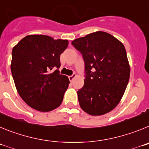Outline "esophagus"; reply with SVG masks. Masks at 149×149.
<instances>
[{
    "mask_svg": "<svg viewBox=\"0 0 149 149\" xmlns=\"http://www.w3.org/2000/svg\"><path fill=\"white\" fill-rule=\"evenodd\" d=\"M76 75L75 74V73H73V74H72L71 76H68V78H69V80H70V81H73V79H74V78L76 77Z\"/></svg>",
    "mask_w": 149,
    "mask_h": 149,
    "instance_id": "1",
    "label": "esophagus"
}]
</instances>
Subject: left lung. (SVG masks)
Masks as SVG:
<instances>
[{"label": "left lung", "mask_w": 149, "mask_h": 149, "mask_svg": "<svg viewBox=\"0 0 149 149\" xmlns=\"http://www.w3.org/2000/svg\"><path fill=\"white\" fill-rule=\"evenodd\" d=\"M71 44L84 62V86L77 91L80 107L93 116L108 113L120 102L129 80L124 45L102 31L76 38Z\"/></svg>", "instance_id": "obj_1"}]
</instances>
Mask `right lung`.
<instances>
[{"label": "right lung", "mask_w": 149, "mask_h": 149, "mask_svg": "<svg viewBox=\"0 0 149 149\" xmlns=\"http://www.w3.org/2000/svg\"><path fill=\"white\" fill-rule=\"evenodd\" d=\"M68 45V40L29 35L13 47L12 75L20 96L31 108L47 112L62 102L70 81L58 68Z\"/></svg>", "instance_id": "add662e5"}]
</instances>
